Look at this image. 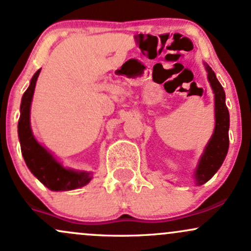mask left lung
Returning a JSON list of instances; mask_svg holds the SVG:
<instances>
[{"label": "left lung", "instance_id": "1", "mask_svg": "<svg viewBox=\"0 0 251 251\" xmlns=\"http://www.w3.org/2000/svg\"><path fill=\"white\" fill-rule=\"evenodd\" d=\"M208 80L215 93V131L201 155L200 164L195 171L197 185L206 183L221 168L229 149V111L226 105V93L214 71L205 65Z\"/></svg>", "mask_w": 251, "mask_h": 251}]
</instances>
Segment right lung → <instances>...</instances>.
I'll return each mask as SVG.
<instances>
[{
	"instance_id": "1",
	"label": "right lung",
	"mask_w": 251,
	"mask_h": 251,
	"mask_svg": "<svg viewBox=\"0 0 251 251\" xmlns=\"http://www.w3.org/2000/svg\"><path fill=\"white\" fill-rule=\"evenodd\" d=\"M40 72L41 70L37 71L31 77L30 85L22 97L20 107L21 114L17 128L22 155L31 174L51 191H68L82 188L92 179V174L63 168L47 150L37 143L31 132L30 105Z\"/></svg>"
}]
</instances>
